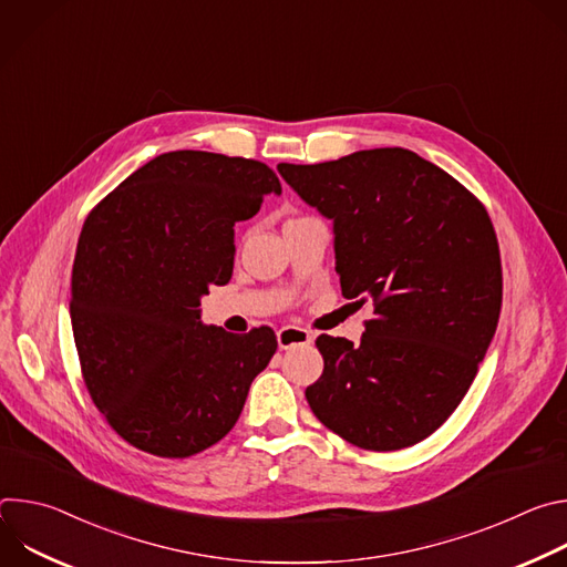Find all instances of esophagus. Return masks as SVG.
I'll return each mask as SVG.
<instances>
[{
  "mask_svg": "<svg viewBox=\"0 0 567 567\" xmlns=\"http://www.w3.org/2000/svg\"><path fill=\"white\" fill-rule=\"evenodd\" d=\"M309 343H311V334L305 328L285 326L278 330V348L280 350H291V348L309 346Z\"/></svg>",
  "mask_w": 567,
  "mask_h": 567,
  "instance_id": "1",
  "label": "esophagus"
}]
</instances>
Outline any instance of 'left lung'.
<instances>
[{"instance_id":"left-lung-1","label":"left lung","mask_w":567,"mask_h":567,"mask_svg":"<svg viewBox=\"0 0 567 567\" xmlns=\"http://www.w3.org/2000/svg\"><path fill=\"white\" fill-rule=\"evenodd\" d=\"M278 173L334 221L343 296L374 305L361 343L316 339L326 368L305 390L309 409L359 449L426 440L460 406L498 328L503 267L487 208L403 147Z\"/></svg>"}]
</instances>
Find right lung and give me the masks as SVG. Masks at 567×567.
Listing matches in <instances>:
<instances>
[{"label": "right lung", "mask_w": 567, "mask_h": 567, "mask_svg": "<svg viewBox=\"0 0 567 567\" xmlns=\"http://www.w3.org/2000/svg\"><path fill=\"white\" fill-rule=\"evenodd\" d=\"M282 193L254 158L158 154L85 219L71 274V328L107 424L158 457H190L237 422L271 361V328L204 326L199 300L233 274V226Z\"/></svg>", "instance_id": "1"}]
</instances>
